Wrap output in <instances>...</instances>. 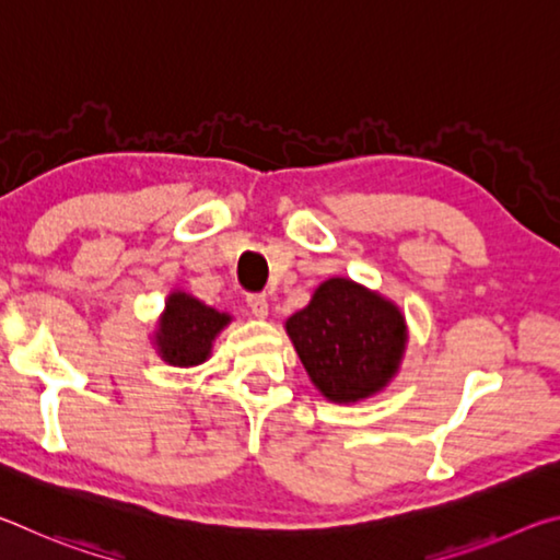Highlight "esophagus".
<instances>
[{"mask_svg":"<svg viewBox=\"0 0 560 560\" xmlns=\"http://www.w3.org/2000/svg\"><path fill=\"white\" fill-rule=\"evenodd\" d=\"M246 306H249V311L257 318H267L269 314V303L264 293H249V296H246Z\"/></svg>","mask_w":560,"mask_h":560,"instance_id":"esophagus-1","label":"esophagus"}]
</instances>
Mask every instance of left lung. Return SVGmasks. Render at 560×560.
I'll return each instance as SVG.
<instances>
[{
  "mask_svg": "<svg viewBox=\"0 0 560 560\" xmlns=\"http://www.w3.org/2000/svg\"><path fill=\"white\" fill-rule=\"evenodd\" d=\"M303 368L330 402L365 400L393 381L407 343L405 316L393 301L334 277L287 320Z\"/></svg>",
  "mask_w": 560,
  "mask_h": 560,
  "instance_id": "left-lung-1",
  "label": "left lung"
}]
</instances>
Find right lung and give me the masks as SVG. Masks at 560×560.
<instances>
[{
	"label": "right lung",
	"instance_id": "1",
	"mask_svg": "<svg viewBox=\"0 0 560 560\" xmlns=\"http://www.w3.org/2000/svg\"><path fill=\"white\" fill-rule=\"evenodd\" d=\"M230 314H220L205 306L200 299L185 291H173L165 301V311L158 320L153 343L160 358L170 365L192 368L205 363L212 353L214 338L230 324Z\"/></svg>",
	"mask_w": 560,
	"mask_h": 560
}]
</instances>
